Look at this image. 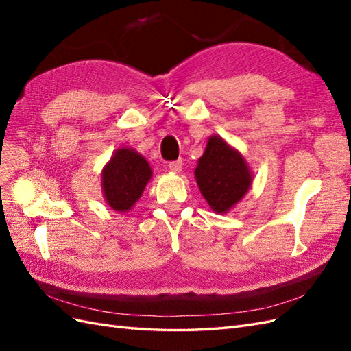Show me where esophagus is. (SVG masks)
<instances>
[{
	"instance_id": "1",
	"label": "esophagus",
	"mask_w": 351,
	"mask_h": 351,
	"mask_svg": "<svg viewBox=\"0 0 351 351\" xmlns=\"http://www.w3.org/2000/svg\"><path fill=\"white\" fill-rule=\"evenodd\" d=\"M182 167H183V162H182V161H173V162L168 164V169H169V171L176 173V174L182 171Z\"/></svg>"
}]
</instances>
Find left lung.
<instances>
[{"instance_id": "obj_1", "label": "left lung", "mask_w": 351, "mask_h": 351, "mask_svg": "<svg viewBox=\"0 0 351 351\" xmlns=\"http://www.w3.org/2000/svg\"><path fill=\"white\" fill-rule=\"evenodd\" d=\"M195 178L209 208L217 214H227L247 195L253 173L236 147L212 134L204 155L197 159Z\"/></svg>"}]
</instances>
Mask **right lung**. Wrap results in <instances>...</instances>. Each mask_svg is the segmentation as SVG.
<instances>
[{"label": "right lung", "instance_id": "obj_1", "mask_svg": "<svg viewBox=\"0 0 351 351\" xmlns=\"http://www.w3.org/2000/svg\"><path fill=\"white\" fill-rule=\"evenodd\" d=\"M152 178L146 158L132 147L117 149L101 173L102 195L115 212H129Z\"/></svg>", "mask_w": 351, "mask_h": 351}]
</instances>
